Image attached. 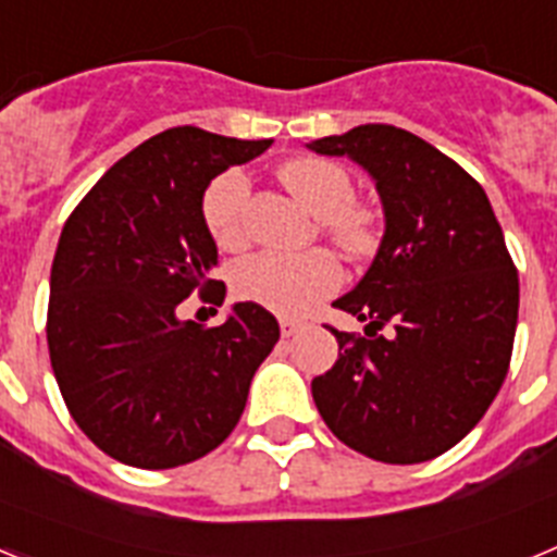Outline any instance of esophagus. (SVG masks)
<instances>
[{"label": "esophagus", "mask_w": 557, "mask_h": 557, "mask_svg": "<svg viewBox=\"0 0 557 557\" xmlns=\"http://www.w3.org/2000/svg\"><path fill=\"white\" fill-rule=\"evenodd\" d=\"M278 329H282V337H295V334L304 329V323L295 321V318H282V321H278Z\"/></svg>", "instance_id": "1"}]
</instances>
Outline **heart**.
Returning a JSON list of instances; mask_svg holds the SVG:
<instances>
[{"mask_svg":"<svg viewBox=\"0 0 557 557\" xmlns=\"http://www.w3.org/2000/svg\"><path fill=\"white\" fill-rule=\"evenodd\" d=\"M278 178L332 243L351 256L371 253L376 245V214L351 203L348 172L326 159H295L278 170ZM250 184L243 170H225L203 191V223L211 239L225 250L245 243V209ZM339 284V264L329 250L278 253L262 250L236 264L234 289L243 301L278 314H304Z\"/></svg>","mask_w":557,"mask_h":557,"instance_id":"b5f03b06","label":"heart"}]
</instances>
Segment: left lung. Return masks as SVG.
<instances>
[{"label":"left lung","mask_w":557,"mask_h":557,"mask_svg":"<svg viewBox=\"0 0 557 557\" xmlns=\"http://www.w3.org/2000/svg\"><path fill=\"white\" fill-rule=\"evenodd\" d=\"M307 147L362 166L385 211L371 268L334 301L366 321V337L332 329L339 357L312 379L314 405L359 455L432 460L485 416L513 351L519 275L488 195L401 127L359 125Z\"/></svg>","instance_id":"8db88e82"}]
</instances>
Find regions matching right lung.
<instances>
[{
    "label": "right lung",
    "mask_w": 557,
    "mask_h": 557,
    "mask_svg": "<svg viewBox=\"0 0 557 557\" xmlns=\"http://www.w3.org/2000/svg\"><path fill=\"white\" fill-rule=\"evenodd\" d=\"M273 139L245 141L170 127L131 150L66 220L49 275L47 343L69 412L113 460L175 469L218 449L248 401L278 323L239 301L225 323L181 321L195 289L223 304L209 278L218 245L203 191Z\"/></svg>",
    "instance_id": "1"
}]
</instances>
